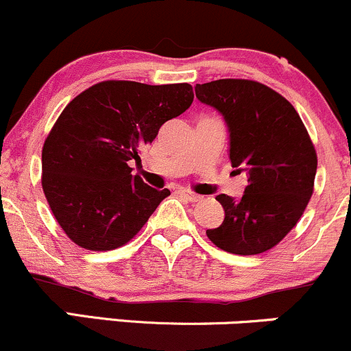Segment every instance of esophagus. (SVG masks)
<instances>
[{"mask_svg":"<svg viewBox=\"0 0 351 351\" xmlns=\"http://www.w3.org/2000/svg\"><path fill=\"white\" fill-rule=\"evenodd\" d=\"M180 194L186 197L189 202H199V200L202 199L200 195H197V194H194V192H189V191H180Z\"/></svg>","mask_w":351,"mask_h":351,"instance_id":"34e87169","label":"esophagus"}]
</instances>
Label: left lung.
I'll return each instance as SVG.
<instances>
[{
	"label": "left lung",
	"instance_id": "left-lung-1",
	"mask_svg": "<svg viewBox=\"0 0 351 351\" xmlns=\"http://www.w3.org/2000/svg\"><path fill=\"white\" fill-rule=\"evenodd\" d=\"M195 96L222 114L232 167L247 174L239 200L215 197L226 217L207 237L230 254H262L297 226L313 194L317 154L308 132L293 106L257 81L197 84Z\"/></svg>",
	"mask_w": 351,
	"mask_h": 351
}]
</instances>
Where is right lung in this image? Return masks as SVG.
<instances>
[{"label": "right lung", "instance_id": "right-lung-1", "mask_svg": "<svg viewBox=\"0 0 351 351\" xmlns=\"http://www.w3.org/2000/svg\"><path fill=\"white\" fill-rule=\"evenodd\" d=\"M194 101L192 86L104 81L74 97L43 145V191L54 217L88 250L124 245L171 195L132 176L129 160Z\"/></svg>", "mask_w": 351, "mask_h": 351}]
</instances>
